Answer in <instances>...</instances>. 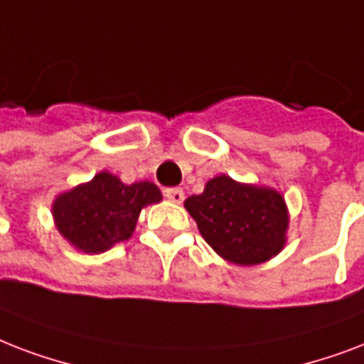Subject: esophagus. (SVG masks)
I'll return each instance as SVG.
<instances>
[{
    "label": "esophagus",
    "instance_id": "1",
    "mask_svg": "<svg viewBox=\"0 0 364 364\" xmlns=\"http://www.w3.org/2000/svg\"><path fill=\"white\" fill-rule=\"evenodd\" d=\"M163 193H165V197H167L168 201H173V203L184 201V191L180 190V188H167Z\"/></svg>",
    "mask_w": 364,
    "mask_h": 364
}]
</instances>
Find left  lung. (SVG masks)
Wrapping results in <instances>:
<instances>
[{
    "label": "left lung",
    "mask_w": 364,
    "mask_h": 364,
    "mask_svg": "<svg viewBox=\"0 0 364 364\" xmlns=\"http://www.w3.org/2000/svg\"><path fill=\"white\" fill-rule=\"evenodd\" d=\"M184 207L203 239L233 264H260L283 249L289 216L277 191L222 174L208 180L201 196L188 197Z\"/></svg>",
    "instance_id": "obj_1"
}]
</instances>
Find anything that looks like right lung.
<instances>
[{
    "label": "right lung",
    "instance_id": "right-lung-1",
    "mask_svg": "<svg viewBox=\"0 0 364 364\" xmlns=\"http://www.w3.org/2000/svg\"><path fill=\"white\" fill-rule=\"evenodd\" d=\"M159 201L161 191L151 182L127 186L114 174L100 173L56 197L53 216L70 243L97 255L131 237L142 207Z\"/></svg>",
    "mask_w": 364,
    "mask_h": 364
}]
</instances>
